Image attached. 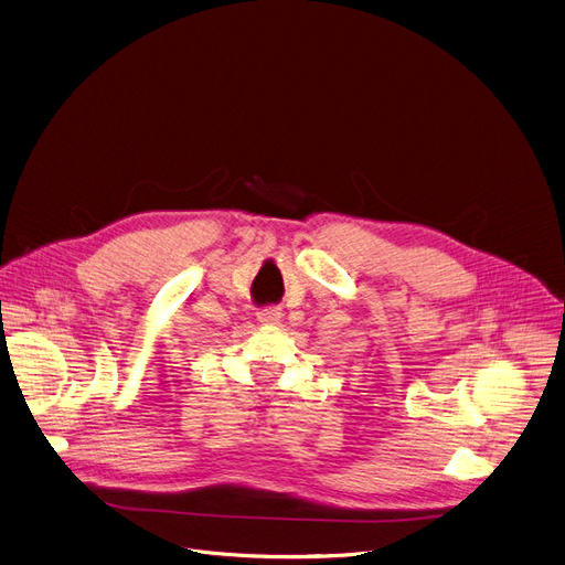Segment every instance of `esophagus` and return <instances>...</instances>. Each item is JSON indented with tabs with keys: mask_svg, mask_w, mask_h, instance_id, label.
I'll return each mask as SVG.
<instances>
[{
	"mask_svg": "<svg viewBox=\"0 0 565 565\" xmlns=\"http://www.w3.org/2000/svg\"><path fill=\"white\" fill-rule=\"evenodd\" d=\"M282 317V310L278 306H267L257 310V321L259 323H278Z\"/></svg>",
	"mask_w": 565,
	"mask_h": 565,
	"instance_id": "obj_1",
	"label": "esophagus"
}]
</instances>
